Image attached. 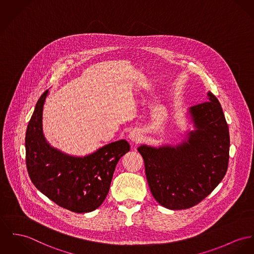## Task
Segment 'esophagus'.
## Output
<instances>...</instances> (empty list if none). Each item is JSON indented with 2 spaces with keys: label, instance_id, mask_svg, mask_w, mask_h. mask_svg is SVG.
I'll return each instance as SVG.
<instances>
[{
  "label": "esophagus",
  "instance_id": "1",
  "mask_svg": "<svg viewBox=\"0 0 254 254\" xmlns=\"http://www.w3.org/2000/svg\"><path fill=\"white\" fill-rule=\"evenodd\" d=\"M142 138V133L139 129H132L129 134H128V139L132 142V143H138Z\"/></svg>",
  "mask_w": 254,
  "mask_h": 254
}]
</instances>
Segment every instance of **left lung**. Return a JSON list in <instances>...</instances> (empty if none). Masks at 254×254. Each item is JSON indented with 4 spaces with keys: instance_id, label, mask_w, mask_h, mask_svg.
Here are the masks:
<instances>
[{
    "instance_id": "1",
    "label": "left lung",
    "mask_w": 254,
    "mask_h": 254,
    "mask_svg": "<svg viewBox=\"0 0 254 254\" xmlns=\"http://www.w3.org/2000/svg\"><path fill=\"white\" fill-rule=\"evenodd\" d=\"M206 102L187 113L193 129L177 145H141L151 192L169 210L189 209L209 195L226 174L229 129L221 105L208 92Z\"/></svg>"
}]
</instances>
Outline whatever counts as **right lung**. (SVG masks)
<instances>
[{"instance_id": "right-lung-1", "label": "right lung", "mask_w": 254, "mask_h": 254, "mask_svg": "<svg viewBox=\"0 0 254 254\" xmlns=\"http://www.w3.org/2000/svg\"><path fill=\"white\" fill-rule=\"evenodd\" d=\"M49 90L39 98L25 138L29 176L41 193L74 213L98 209L108 194L119 159L129 151L125 139L104 145L85 156H70L52 147L42 128V112Z\"/></svg>"}]
</instances>
